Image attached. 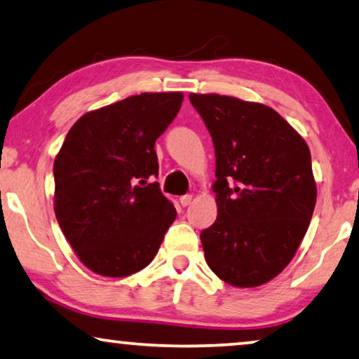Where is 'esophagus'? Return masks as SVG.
I'll return each mask as SVG.
<instances>
[{"label":"esophagus","instance_id":"34e87169","mask_svg":"<svg viewBox=\"0 0 359 359\" xmlns=\"http://www.w3.org/2000/svg\"><path fill=\"white\" fill-rule=\"evenodd\" d=\"M179 201H180V205L182 206H189L190 205V203H191V195H184V196H180L179 198Z\"/></svg>","mask_w":359,"mask_h":359}]
</instances>
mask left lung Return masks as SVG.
<instances>
[{
  "label": "left lung",
  "mask_w": 359,
  "mask_h": 359,
  "mask_svg": "<svg viewBox=\"0 0 359 359\" xmlns=\"http://www.w3.org/2000/svg\"><path fill=\"white\" fill-rule=\"evenodd\" d=\"M216 153L217 219L201 231L208 266L233 287H258L285 269L316 205L306 142L269 106L191 93Z\"/></svg>",
  "instance_id": "obj_1"
}]
</instances>
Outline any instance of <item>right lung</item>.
<instances>
[{
	"instance_id": "right-lung-1",
	"label": "right lung",
	"mask_w": 359,
	"mask_h": 359,
	"mask_svg": "<svg viewBox=\"0 0 359 359\" xmlns=\"http://www.w3.org/2000/svg\"><path fill=\"white\" fill-rule=\"evenodd\" d=\"M184 95L142 93L87 112L67 132L53 165L55 212L90 271L126 277L156 256L175 208L158 182L154 143Z\"/></svg>"
}]
</instances>
